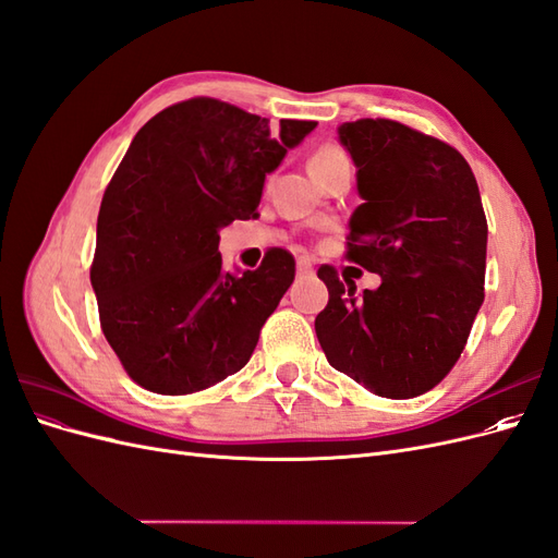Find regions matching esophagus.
I'll list each match as a JSON object with an SVG mask.
<instances>
[{
    "instance_id": "34e87169",
    "label": "esophagus",
    "mask_w": 558,
    "mask_h": 558,
    "mask_svg": "<svg viewBox=\"0 0 558 558\" xmlns=\"http://www.w3.org/2000/svg\"><path fill=\"white\" fill-rule=\"evenodd\" d=\"M298 275L300 277H307V275H314V265L310 258H298Z\"/></svg>"
}]
</instances>
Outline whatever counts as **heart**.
<instances>
[{"label": "heart", "mask_w": 558, "mask_h": 558, "mask_svg": "<svg viewBox=\"0 0 558 558\" xmlns=\"http://www.w3.org/2000/svg\"><path fill=\"white\" fill-rule=\"evenodd\" d=\"M310 170L318 181H324L332 174L353 172V162H351V156L347 154V148H342L340 144H324L314 150V156L310 160Z\"/></svg>", "instance_id": "b5f03b06"}]
</instances>
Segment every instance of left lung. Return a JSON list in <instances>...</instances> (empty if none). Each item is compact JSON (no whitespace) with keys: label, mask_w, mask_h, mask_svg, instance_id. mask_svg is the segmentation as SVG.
<instances>
[{"label":"left lung","mask_w":558,"mask_h":558,"mask_svg":"<svg viewBox=\"0 0 558 558\" xmlns=\"http://www.w3.org/2000/svg\"><path fill=\"white\" fill-rule=\"evenodd\" d=\"M363 205L347 260L381 277L363 291L318 267L328 305L314 320L328 363L381 398H414L461 359L482 302L486 216L475 174L453 146L388 118L340 125Z\"/></svg>","instance_id":"1"}]
</instances>
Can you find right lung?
Instances as JSON below:
<instances>
[{
    "instance_id": "1",
    "label": "right lung",
    "mask_w": 558,
    "mask_h": 558,
    "mask_svg": "<svg viewBox=\"0 0 558 558\" xmlns=\"http://www.w3.org/2000/svg\"><path fill=\"white\" fill-rule=\"evenodd\" d=\"M316 128L214 97L156 113L134 134L97 216L90 283L99 326L132 381L185 396L242 369L295 279L269 248L258 269H223L218 230L258 216L265 174Z\"/></svg>"
}]
</instances>
